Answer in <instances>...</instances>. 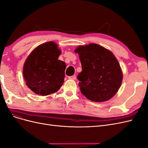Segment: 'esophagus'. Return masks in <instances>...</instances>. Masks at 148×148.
<instances>
[{
    "mask_svg": "<svg viewBox=\"0 0 148 148\" xmlns=\"http://www.w3.org/2000/svg\"><path fill=\"white\" fill-rule=\"evenodd\" d=\"M69 79H76V76H75V75L70 76V77H69Z\"/></svg>",
    "mask_w": 148,
    "mask_h": 148,
    "instance_id": "obj_1",
    "label": "esophagus"
}]
</instances>
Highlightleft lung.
<instances>
[{"label": "left lung", "mask_w": 148, "mask_h": 148, "mask_svg": "<svg viewBox=\"0 0 148 148\" xmlns=\"http://www.w3.org/2000/svg\"><path fill=\"white\" fill-rule=\"evenodd\" d=\"M75 52L79 54L82 67L77 77L81 92L94 102H104L112 97L123 78L113 53L96 44L79 46Z\"/></svg>", "instance_id": "obj_1"}]
</instances>
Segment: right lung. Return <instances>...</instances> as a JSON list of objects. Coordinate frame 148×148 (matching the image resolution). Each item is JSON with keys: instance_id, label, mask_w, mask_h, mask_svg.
<instances>
[{"instance_id": "obj_1", "label": "right lung", "mask_w": 148, "mask_h": 148, "mask_svg": "<svg viewBox=\"0 0 148 148\" xmlns=\"http://www.w3.org/2000/svg\"><path fill=\"white\" fill-rule=\"evenodd\" d=\"M61 52L53 42L39 46L30 53L23 66L28 87L38 95L57 91L64 82L65 63L58 60Z\"/></svg>"}]
</instances>
